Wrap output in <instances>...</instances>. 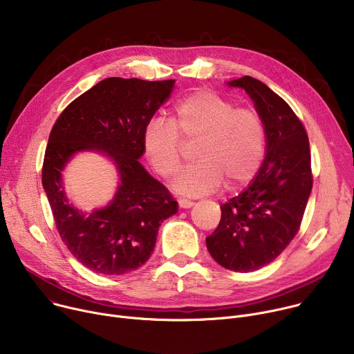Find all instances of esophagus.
Masks as SVG:
<instances>
[{"mask_svg": "<svg viewBox=\"0 0 354 354\" xmlns=\"http://www.w3.org/2000/svg\"><path fill=\"white\" fill-rule=\"evenodd\" d=\"M178 205L180 208H192L194 205V203L192 200H187V198H180L178 200Z\"/></svg>", "mask_w": 354, "mask_h": 354, "instance_id": "esophagus-1", "label": "esophagus"}]
</instances>
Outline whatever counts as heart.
Wrapping results in <instances>:
<instances>
[{
  "mask_svg": "<svg viewBox=\"0 0 354 354\" xmlns=\"http://www.w3.org/2000/svg\"><path fill=\"white\" fill-rule=\"evenodd\" d=\"M184 142H196L198 160L176 178L173 187L184 196L215 192L224 180L228 188L252 181L266 156L268 134L263 119L252 109L236 107L214 91H197L173 107L170 120L157 116L147 122L142 149L151 169L162 178L181 166Z\"/></svg>",
  "mask_w": 354,
  "mask_h": 354,
  "instance_id": "obj_1",
  "label": "heart"
}]
</instances>
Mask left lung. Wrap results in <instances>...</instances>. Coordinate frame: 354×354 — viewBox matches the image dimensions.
<instances>
[{
    "label": "left lung",
    "instance_id": "obj_1",
    "mask_svg": "<svg viewBox=\"0 0 354 354\" xmlns=\"http://www.w3.org/2000/svg\"><path fill=\"white\" fill-rule=\"evenodd\" d=\"M228 86L254 100L266 126V156L248 188L221 205V221L205 242L221 266L252 272L279 257L301 227L313 184L310 149L302 122L261 80L243 76Z\"/></svg>",
    "mask_w": 354,
    "mask_h": 354
}]
</instances>
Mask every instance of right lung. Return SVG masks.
Segmentation results:
<instances>
[{
  "label": "right lung",
  "instance_id": "add662e5",
  "mask_svg": "<svg viewBox=\"0 0 354 354\" xmlns=\"http://www.w3.org/2000/svg\"><path fill=\"white\" fill-rule=\"evenodd\" d=\"M173 86V79H103L69 103L50 130L42 185L66 248L96 274L123 275L146 263L161 223L178 209L169 189L139 162L143 129ZM88 149L111 158L121 177L114 200L89 214L67 201L62 184L68 160Z\"/></svg>",
  "mask_w": 354,
  "mask_h": 354
}]
</instances>
